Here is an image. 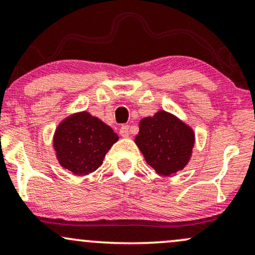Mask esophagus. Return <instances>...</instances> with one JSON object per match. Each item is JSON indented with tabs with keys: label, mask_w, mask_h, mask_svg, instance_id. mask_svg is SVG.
<instances>
[{
	"label": "esophagus",
	"mask_w": 255,
	"mask_h": 255,
	"mask_svg": "<svg viewBox=\"0 0 255 255\" xmlns=\"http://www.w3.org/2000/svg\"><path fill=\"white\" fill-rule=\"evenodd\" d=\"M120 134H121V135L124 137H127L128 135H129V134H130L129 126H128V125L121 126V128H120Z\"/></svg>",
	"instance_id": "esophagus-1"
}]
</instances>
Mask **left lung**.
Wrapping results in <instances>:
<instances>
[{
    "mask_svg": "<svg viewBox=\"0 0 255 255\" xmlns=\"http://www.w3.org/2000/svg\"><path fill=\"white\" fill-rule=\"evenodd\" d=\"M135 144L157 174L170 176L191 159L194 131L176 116L160 110L140 121Z\"/></svg>",
    "mask_w": 255,
    "mask_h": 255,
    "instance_id": "1",
    "label": "left lung"
}]
</instances>
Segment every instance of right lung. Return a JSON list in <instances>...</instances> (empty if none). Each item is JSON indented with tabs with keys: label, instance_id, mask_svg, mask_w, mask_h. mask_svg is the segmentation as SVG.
Listing matches in <instances>:
<instances>
[{
	"label": "right lung",
	"instance_id": "right-lung-1",
	"mask_svg": "<svg viewBox=\"0 0 255 255\" xmlns=\"http://www.w3.org/2000/svg\"><path fill=\"white\" fill-rule=\"evenodd\" d=\"M118 140V134L109 126L83 111L58 125L54 134V150L64 169L83 176L97 170Z\"/></svg>",
	"mask_w": 255,
	"mask_h": 255
}]
</instances>
